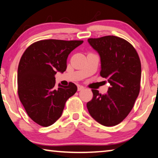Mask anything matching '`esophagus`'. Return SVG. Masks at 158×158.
Here are the masks:
<instances>
[{"instance_id":"esophagus-1","label":"esophagus","mask_w":158,"mask_h":158,"mask_svg":"<svg viewBox=\"0 0 158 158\" xmlns=\"http://www.w3.org/2000/svg\"><path fill=\"white\" fill-rule=\"evenodd\" d=\"M84 89V87L82 85H78L77 86V90L78 91H81V90H82V89Z\"/></svg>"}]
</instances>
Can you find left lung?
I'll list each match as a JSON object with an SVG mask.
<instances>
[{
	"instance_id": "8db88e82",
	"label": "left lung",
	"mask_w": 158,
	"mask_h": 158,
	"mask_svg": "<svg viewBox=\"0 0 158 158\" xmlns=\"http://www.w3.org/2000/svg\"><path fill=\"white\" fill-rule=\"evenodd\" d=\"M100 56V76L110 83L107 93L92 89L93 98L87 103L89 114L105 127H113L127 117L140 92L141 64L134 47L116 36L87 40Z\"/></svg>"
}]
</instances>
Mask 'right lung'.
Listing matches in <instances>:
<instances>
[{
  "label": "right lung",
  "instance_id": "1",
  "mask_svg": "<svg viewBox=\"0 0 158 158\" xmlns=\"http://www.w3.org/2000/svg\"><path fill=\"white\" fill-rule=\"evenodd\" d=\"M83 41L46 40L29 47L22 56L18 69V93L31 119L42 127H49L62 114L65 102L76 93L77 86L55 87V75L63 73L67 59Z\"/></svg>",
  "mask_w": 158,
  "mask_h": 158
}]
</instances>
